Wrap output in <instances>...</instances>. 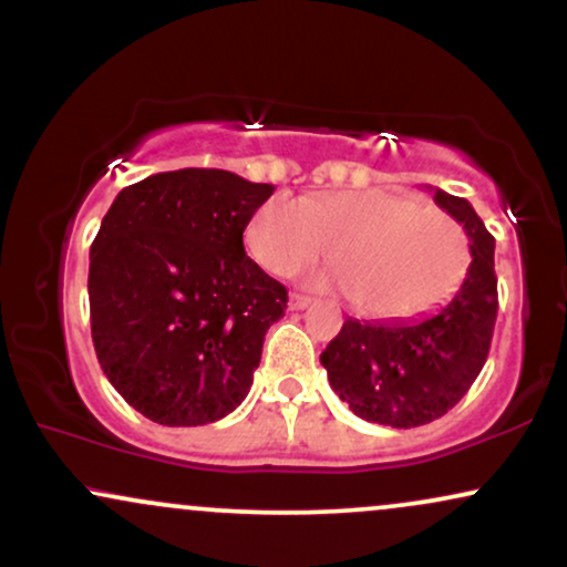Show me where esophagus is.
Here are the masks:
<instances>
[{
	"label": "esophagus",
	"mask_w": 567,
	"mask_h": 567,
	"mask_svg": "<svg viewBox=\"0 0 567 567\" xmlns=\"http://www.w3.org/2000/svg\"><path fill=\"white\" fill-rule=\"evenodd\" d=\"M308 306H311V298L300 296V292H292V296H290L292 311H303V308H308Z\"/></svg>",
	"instance_id": "1"
}]
</instances>
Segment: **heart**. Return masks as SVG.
I'll return each mask as SVG.
<instances>
[{
	"instance_id": "1",
	"label": "heart",
	"mask_w": 567,
	"mask_h": 567,
	"mask_svg": "<svg viewBox=\"0 0 567 567\" xmlns=\"http://www.w3.org/2000/svg\"><path fill=\"white\" fill-rule=\"evenodd\" d=\"M246 246L271 275H292L332 254L348 303L363 317L400 319L450 298L468 271L463 227L419 198L390 190L269 198Z\"/></svg>"
}]
</instances>
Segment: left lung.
<instances>
[{
	"instance_id": "8db88e82",
	"label": "left lung",
	"mask_w": 567,
	"mask_h": 567,
	"mask_svg": "<svg viewBox=\"0 0 567 567\" xmlns=\"http://www.w3.org/2000/svg\"><path fill=\"white\" fill-rule=\"evenodd\" d=\"M432 190L436 206L468 235L471 264L461 288L424 317L346 319L321 353L332 390L371 424L413 429L440 419L471 390L489 355L497 319L494 238L468 200Z\"/></svg>"
}]
</instances>
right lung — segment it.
I'll return each mask as SVG.
<instances>
[{
    "instance_id": "1",
    "label": "right lung",
    "mask_w": 567,
    "mask_h": 567,
    "mask_svg": "<svg viewBox=\"0 0 567 567\" xmlns=\"http://www.w3.org/2000/svg\"><path fill=\"white\" fill-rule=\"evenodd\" d=\"M275 185L227 169L159 172L117 193L91 246L96 358L127 405L204 426L246 400L288 290L243 248Z\"/></svg>"
}]
</instances>
